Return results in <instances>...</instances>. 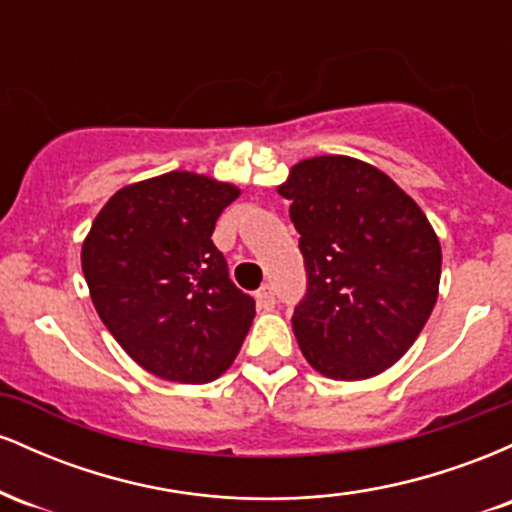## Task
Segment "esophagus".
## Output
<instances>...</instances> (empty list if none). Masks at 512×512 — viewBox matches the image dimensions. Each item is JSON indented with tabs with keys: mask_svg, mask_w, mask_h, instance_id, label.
I'll return each instance as SVG.
<instances>
[{
	"mask_svg": "<svg viewBox=\"0 0 512 512\" xmlns=\"http://www.w3.org/2000/svg\"><path fill=\"white\" fill-rule=\"evenodd\" d=\"M255 298H257V305H260L262 310H272L274 308V289L269 284L262 286V289L255 293Z\"/></svg>",
	"mask_w": 512,
	"mask_h": 512,
	"instance_id": "1",
	"label": "esophagus"
}]
</instances>
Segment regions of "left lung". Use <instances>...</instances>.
<instances>
[{"mask_svg":"<svg viewBox=\"0 0 512 512\" xmlns=\"http://www.w3.org/2000/svg\"><path fill=\"white\" fill-rule=\"evenodd\" d=\"M308 272L293 313L305 361L332 380H366L409 351L438 301L443 252L419 204L351 156L298 161L281 182Z\"/></svg>","mask_w":512,"mask_h":512,"instance_id":"obj_1","label":"left lung"}]
</instances>
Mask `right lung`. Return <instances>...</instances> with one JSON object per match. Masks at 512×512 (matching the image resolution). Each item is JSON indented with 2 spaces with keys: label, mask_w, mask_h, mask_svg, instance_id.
Masks as SVG:
<instances>
[{
  "label": "right lung",
  "mask_w": 512,
  "mask_h": 512,
  "mask_svg": "<svg viewBox=\"0 0 512 512\" xmlns=\"http://www.w3.org/2000/svg\"><path fill=\"white\" fill-rule=\"evenodd\" d=\"M240 195L231 182L170 170L105 202L81 245L98 317L132 361L170 383L231 368L255 301L228 279L211 233Z\"/></svg>",
  "instance_id": "obj_1"
}]
</instances>
